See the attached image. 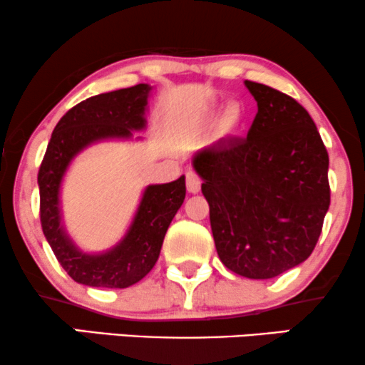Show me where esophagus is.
Instances as JSON below:
<instances>
[{"label":"esophagus","mask_w":365,"mask_h":365,"mask_svg":"<svg viewBox=\"0 0 365 365\" xmlns=\"http://www.w3.org/2000/svg\"><path fill=\"white\" fill-rule=\"evenodd\" d=\"M202 180L198 177L195 170H188L187 172V190L190 193H198L200 192Z\"/></svg>","instance_id":"34e87169"}]
</instances>
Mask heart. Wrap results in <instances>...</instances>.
Listing matches in <instances>:
<instances>
[{"instance_id":"obj_1","label":"heart","mask_w":365,"mask_h":365,"mask_svg":"<svg viewBox=\"0 0 365 365\" xmlns=\"http://www.w3.org/2000/svg\"><path fill=\"white\" fill-rule=\"evenodd\" d=\"M232 119H236V118H232Z\"/></svg>"}]
</instances>
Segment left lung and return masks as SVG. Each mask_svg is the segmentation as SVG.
<instances>
[{"label": "left lung", "mask_w": 365, "mask_h": 365, "mask_svg": "<svg viewBox=\"0 0 365 365\" xmlns=\"http://www.w3.org/2000/svg\"><path fill=\"white\" fill-rule=\"evenodd\" d=\"M257 114L244 138H222L193 156L204 180L215 249L225 267L274 278L308 259L330 205L329 153L297 101L246 81Z\"/></svg>", "instance_id": "8db88e82"}]
</instances>
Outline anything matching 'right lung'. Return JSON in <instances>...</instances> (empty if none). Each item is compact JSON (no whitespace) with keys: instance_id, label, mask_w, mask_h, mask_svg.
<instances>
[{"instance_id":"1","label":"right lung","mask_w":365,"mask_h":365,"mask_svg":"<svg viewBox=\"0 0 365 365\" xmlns=\"http://www.w3.org/2000/svg\"><path fill=\"white\" fill-rule=\"evenodd\" d=\"M151 87L138 84L94 96L67 110L55 126L38 170L40 222L60 266L77 283L94 288H128L153 269L168 225L185 198V177L148 185L116 246L101 255L82 252L66 232L60 214V185L71 161L103 140L133 136L146 126Z\"/></svg>"}]
</instances>
